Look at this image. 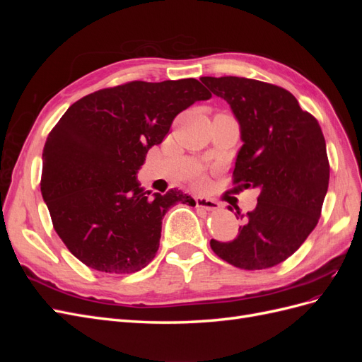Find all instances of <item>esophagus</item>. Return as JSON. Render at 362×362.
<instances>
[{"instance_id": "obj_1", "label": "esophagus", "mask_w": 362, "mask_h": 362, "mask_svg": "<svg viewBox=\"0 0 362 362\" xmlns=\"http://www.w3.org/2000/svg\"><path fill=\"white\" fill-rule=\"evenodd\" d=\"M194 201H196V206H201V208H204V210H208V211H216L221 208L218 202H216L214 199H210V198H205V196H196Z\"/></svg>"}]
</instances>
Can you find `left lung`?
<instances>
[{"label":"left lung","instance_id":"obj_1","mask_svg":"<svg viewBox=\"0 0 362 362\" xmlns=\"http://www.w3.org/2000/svg\"><path fill=\"white\" fill-rule=\"evenodd\" d=\"M225 100L240 125L234 182L258 189L252 211L233 242L210 245L214 254L238 269L279 264L300 247L319 222L329 184V161L322 128L282 87L242 76H202Z\"/></svg>","mask_w":362,"mask_h":362}]
</instances>
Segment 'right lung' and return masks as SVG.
Masks as SVG:
<instances>
[{"label": "right lung", "mask_w": 362, "mask_h": 362, "mask_svg": "<svg viewBox=\"0 0 362 362\" xmlns=\"http://www.w3.org/2000/svg\"><path fill=\"white\" fill-rule=\"evenodd\" d=\"M211 93L194 78L131 81L74 103L43 146L40 190L54 229L90 269L133 273L156 257L172 205L194 204L172 189L140 187L137 172L172 120Z\"/></svg>", "instance_id": "right-lung-1"}]
</instances>
